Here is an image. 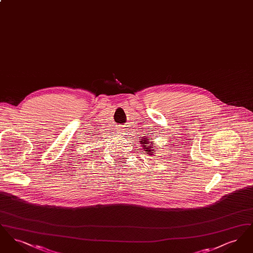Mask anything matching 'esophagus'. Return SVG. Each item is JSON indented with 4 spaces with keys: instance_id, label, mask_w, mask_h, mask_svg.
Returning a JSON list of instances; mask_svg holds the SVG:
<instances>
[{
    "instance_id": "obj_1",
    "label": "esophagus",
    "mask_w": 253,
    "mask_h": 253,
    "mask_svg": "<svg viewBox=\"0 0 253 253\" xmlns=\"http://www.w3.org/2000/svg\"><path fill=\"white\" fill-rule=\"evenodd\" d=\"M127 130H125L124 128H121V129H119L118 130V132L121 134V135H123V134H125V132H126Z\"/></svg>"
}]
</instances>
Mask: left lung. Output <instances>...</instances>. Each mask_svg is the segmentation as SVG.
<instances>
[{"instance_id":"obj_1","label":"left lung","mask_w":253,"mask_h":253,"mask_svg":"<svg viewBox=\"0 0 253 253\" xmlns=\"http://www.w3.org/2000/svg\"><path fill=\"white\" fill-rule=\"evenodd\" d=\"M151 143V144L150 145L149 143ZM141 144L143 146V149H144L145 154L146 155H149V156H154L156 153H155V150L156 149H153V146L152 145L154 144V142H151V141H148V139H147V137L146 138H143V140H141Z\"/></svg>"}]
</instances>
